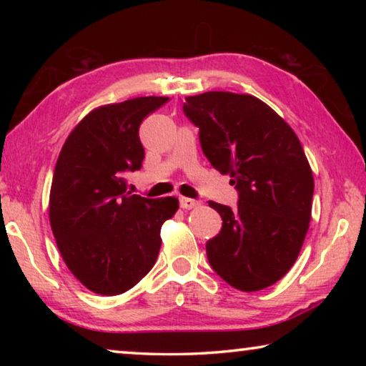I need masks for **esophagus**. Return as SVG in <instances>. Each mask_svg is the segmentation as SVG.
Wrapping results in <instances>:
<instances>
[{
	"label": "esophagus",
	"instance_id": "1",
	"mask_svg": "<svg viewBox=\"0 0 366 366\" xmlns=\"http://www.w3.org/2000/svg\"><path fill=\"white\" fill-rule=\"evenodd\" d=\"M179 205H181V208H184V209H192V208L200 205V202L192 200V198H187V197H181L179 198Z\"/></svg>",
	"mask_w": 366,
	"mask_h": 366
}]
</instances>
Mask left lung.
I'll return each mask as SVG.
<instances>
[{"mask_svg": "<svg viewBox=\"0 0 366 366\" xmlns=\"http://www.w3.org/2000/svg\"><path fill=\"white\" fill-rule=\"evenodd\" d=\"M182 111L209 163L239 194L234 209L209 202L222 219L207 242L209 264L244 292L272 286L292 268L312 218L315 184L300 140L252 95L207 92L185 98Z\"/></svg>", "mask_w": 366, "mask_h": 366, "instance_id": "1", "label": "left lung"}]
</instances>
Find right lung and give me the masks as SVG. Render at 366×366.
Here are the masks:
<instances>
[{
    "label": "right lung",
    "instance_id": "right-lung-1",
    "mask_svg": "<svg viewBox=\"0 0 366 366\" xmlns=\"http://www.w3.org/2000/svg\"><path fill=\"white\" fill-rule=\"evenodd\" d=\"M168 102L140 97L86 114L64 142L49 192V224L67 268L92 292L132 289L157 262L161 226L174 216V197L127 192L126 172L142 168L139 127Z\"/></svg>",
    "mask_w": 366,
    "mask_h": 366
}]
</instances>
